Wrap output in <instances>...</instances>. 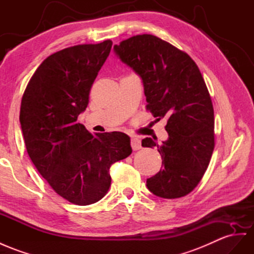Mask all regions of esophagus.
<instances>
[{
    "label": "esophagus",
    "mask_w": 254,
    "mask_h": 254,
    "mask_svg": "<svg viewBox=\"0 0 254 254\" xmlns=\"http://www.w3.org/2000/svg\"><path fill=\"white\" fill-rule=\"evenodd\" d=\"M131 146L133 148V150H139L141 148V144H140V139L138 137H135V136H132L131 138Z\"/></svg>",
    "instance_id": "obj_1"
}]
</instances>
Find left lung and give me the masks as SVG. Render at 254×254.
Here are the masks:
<instances>
[{
  "label": "left lung",
  "mask_w": 254,
  "mask_h": 254,
  "mask_svg": "<svg viewBox=\"0 0 254 254\" xmlns=\"http://www.w3.org/2000/svg\"><path fill=\"white\" fill-rule=\"evenodd\" d=\"M114 51L140 77L147 109L157 120L167 119L165 141H141L158 147L163 165L147 179V188L159 197L185 196L203 178L214 148L213 107L204 78L190 56L154 35L133 36Z\"/></svg>",
  "instance_id": "8db88e82"
}]
</instances>
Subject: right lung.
<instances>
[{"label":"right lung","mask_w":254,"mask_h":254,"mask_svg":"<svg viewBox=\"0 0 254 254\" xmlns=\"http://www.w3.org/2000/svg\"><path fill=\"white\" fill-rule=\"evenodd\" d=\"M112 46L108 40L49 56L21 100L19 119L29 157L60 196L80 206L105 196L112 183L110 166L132 153L127 134L92 135L77 122Z\"/></svg>","instance_id":"obj_1"}]
</instances>
